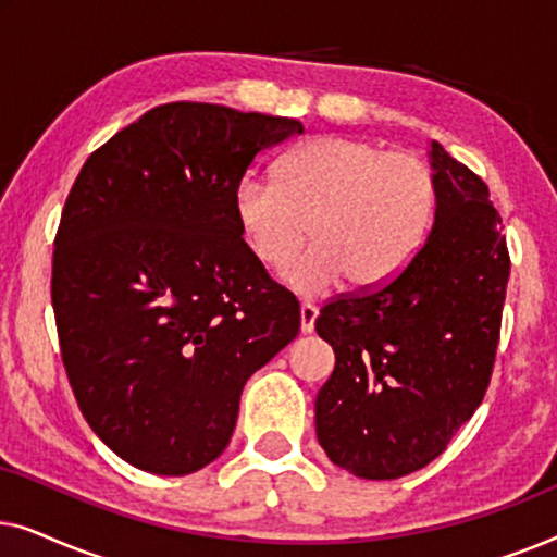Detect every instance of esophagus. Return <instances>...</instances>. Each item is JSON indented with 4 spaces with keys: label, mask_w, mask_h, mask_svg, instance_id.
I'll list each match as a JSON object with an SVG mask.
<instances>
[{
    "label": "esophagus",
    "mask_w": 557,
    "mask_h": 557,
    "mask_svg": "<svg viewBox=\"0 0 557 557\" xmlns=\"http://www.w3.org/2000/svg\"><path fill=\"white\" fill-rule=\"evenodd\" d=\"M317 314H319V309L314 307V304H311V301H304L301 304V332L304 334H309L311 330H314Z\"/></svg>",
    "instance_id": "esophagus-1"
}]
</instances>
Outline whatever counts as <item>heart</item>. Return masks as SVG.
Segmentation results:
<instances>
[{
    "mask_svg": "<svg viewBox=\"0 0 557 557\" xmlns=\"http://www.w3.org/2000/svg\"><path fill=\"white\" fill-rule=\"evenodd\" d=\"M433 205L436 182L421 157L347 136L292 149L276 182L243 180L233 200L243 238L265 269H286L311 225L317 246L286 273L304 294L345 276L355 288L387 284L421 250Z\"/></svg>",
    "mask_w": 557,
    "mask_h": 557,
    "instance_id": "obj_1",
    "label": "heart"
}]
</instances>
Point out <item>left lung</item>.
Masks as SVG:
<instances>
[{
    "mask_svg": "<svg viewBox=\"0 0 557 557\" xmlns=\"http://www.w3.org/2000/svg\"><path fill=\"white\" fill-rule=\"evenodd\" d=\"M436 208L423 246L377 288L330 299L317 332L334 372L317 395V438L349 474L423 469L490 387L509 250L484 180L431 141Z\"/></svg>",
    "mask_w": 557,
    "mask_h": 557,
    "instance_id": "1",
    "label": "left lung"
}]
</instances>
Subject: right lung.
Instances as JSON below:
<instances>
[{
    "mask_svg": "<svg viewBox=\"0 0 557 557\" xmlns=\"http://www.w3.org/2000/svg\"><path fill=\"white\" fill-rule=\"evenodd\" d=\"M301 121L157 106L86 159L52 250L60 355L96 436L141 471L185 476L231 444L243 385L301 326L250 253L235 189Z\"/></svg>",
    "mask_w": 557,
    "mask_h": 557,
    "instance_id": "1",
    "label": "right lung"
}]
</instances>
